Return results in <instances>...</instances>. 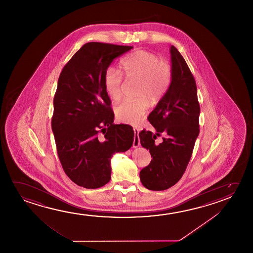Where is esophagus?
<instances>
[{"mask_svg":"<svg viewBox=\"0 0 253 253\" xmlns=\"http://www.w3.org/2000/svg\"><path fill=\"white\" fill-rule=\"evenodd\" d=\"M134 132H135V136H134V141H133V147L136 148L137 146L140 145V139H139V136H138V133L139 130L138 128H134Z\"/></svg>","mask_w":253,"mask_h":253,"instance_id":"1","label":"esophagus"}]
</instances>
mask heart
I'll return each instance as SVG.
<instances>
[{"label":"heart","mask_w":253,"mask_h":253,"mask_svg":"<svg viewBox=\"0 0 253 253\" xmlns=\"http://www.w3.org/2000/svg\"><path fill=\"white\" fill-rule=\"evenodd\" d=\"M126 81L138 82L136 101H123L116 108L118 120L127 125H136L143 119L148 109V101H160L171 82V66L155 53L138 50L128 54L122 62ZM125 80L120 71L109 67L104 74L106 92L113 100L122 96Z\"/></svg>","instance_id":"heart-1"}]
</instances>
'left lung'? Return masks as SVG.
I'll return each mask as SVG.
<instances>
[{
  "mask_svg": "<svg viewBox=\"0 0 253 253\" xmlns=\"http://www.w3.org/2000/svg\"><path fill=\"white\" fill-rule=\"evenodd\" d=\"M170 51L171 84L148 117L156 133L143 129L138 134L141 145L150 151L152 158L141 170L140 180L152 191L168 189L181 179L200 132L195 78L179 51L173 45ZM162 134L163 142L157 144L156 136Z\"/></svg>",
  "mask_w": 253,
  "mask_h": 253,
  "instance_id": "left-lung-1",
  "label": "left lung"
}]
</instances>
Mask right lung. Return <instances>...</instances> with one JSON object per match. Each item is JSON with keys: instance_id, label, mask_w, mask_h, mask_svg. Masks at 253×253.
Wrapping results in <instances>:
<instances>
[{"instance_id": "add662e5", "label": "right lung", "mask_w": 253, "mask_h": 253, "mask_svg": "<svg viewBox=\"0 0 253 253\" xmlns=\"http://www.w3.org/2000/svg\"><path fill=\"white\" fill-rule=\"evenodd\" d=\"M132 48L85 43L59 75L51 128L64 171L80 187H103L111 178L113 155L132 146L133 128L113 124L111 101L104 86L109 65Z\"/></svg>"}]
</instances>
